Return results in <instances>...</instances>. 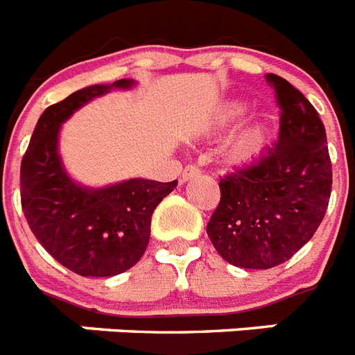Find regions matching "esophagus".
I'll list each match as a JSON object with an SVG mask.
<instances>
[{
	"instance_id": "obj_1",
	"label": "esophagus",
	"mask_w": 355,
	"mask_h": 355,
	"mask_svg": "<svg viewBox=\"0 0 355 355\" xmlns=\"http://www.w3.org/2000/svg\"><path fill=\"white\" fill-rule=\"evenodd\" d=\"M199 174H201V171H199L198 166H194V165L184 166V171H183V181L192 180V178H196V175H199Z\"/></svg>"
}]
</instances>
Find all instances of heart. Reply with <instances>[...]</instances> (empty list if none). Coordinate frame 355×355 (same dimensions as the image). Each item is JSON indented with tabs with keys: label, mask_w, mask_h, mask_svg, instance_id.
<instances>
[{
	"label": "heart",
	"mask_w": 355,
	"mask_h": 355,
	"mask_svg": "<svg viewBox=\"0 0 355 355\" xmlns=\"http://www.w3.org/2000/svg\"><path fill=\"white\" fill-rule=\"evenodd\" d=\"M248 112V103L243 99H227L223 103L216 108L212 116L210 127L214 130H227L234 127L239 119ZM266 136H268V125L263 119L248 123L241 130H237L232 136V139L227 145L228 161L234 165H248L261 154L263 146H265Z\"/></svg>",
	"instance_id": "b5f03b06"
}]
</instances>
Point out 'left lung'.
Returning <instances> with one entry per match:
<instances>
[{
    "label": "left lung",
    "instance_id": "left-lung-1",
    "mask_svg": "<svg viewBox=\"0 0 355 355\" xmlns=\"http://www.w3.org/2000/svg\"><path fill=\"white\" fill-rule=\"evenodd\" d=\"M281 108L277 145L256 163L221 178V201L207 234L218 254L241 268H272L314 236L332 190L327 132L318 110L286 79L268 74Z\"/></svg>",
    "mask_w": 355,
    "mask_h": 355
}]
</instances>
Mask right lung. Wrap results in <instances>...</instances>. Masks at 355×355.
I'll return each instance as SVG.
<instances>
[{
    "label": "right lung",
    "instance_id": "1",
    "mask_svg": "<svg viewBox=\"0 0 355 355\" xmlns=\"http://www.w3.org/2000/svg\"><path fill=\"white\" fill-rule=\"evenodd\" d=\"M132 87L134 79L90 85L46 108L21 161L26 223L55 261L79 276H118L136 265L150 239L152 214L178 187L175 180L143 178L87 187L72 180L63 165L61 125L92 99Z\"/></svg>",
    "mask_w": 355,
    "mask_h": 355
}]
</instances>
